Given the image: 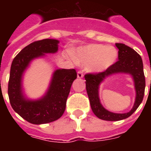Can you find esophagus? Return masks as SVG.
I'll use <instances>...</instances> for the list:
<instances>
[{
	"label": "esophagus",
	"instance_id": "34e87169",
	"mask_svg": "<svg viewBox=\"0 0 151 151\" xmlns=\"http://www.w3.org/2000/svg\"><path fill=\"white\" fill-rule=\"evenodd\" d=\"M84 77V74H83L82 71H78V78H82Z\"/></svg>",
	"mask_w": 151,
	"mask_h": 151
}]
</instances>
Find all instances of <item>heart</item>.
<instances>
[{"instance_id": "b5f03b06", "label": "heart", "mask_w": 151, "mask_h": 151, "mask_svg": "<svg viewBox=\"0 0 151 151\" xmlns=\"http://www.w3.org/2000/svg\"><path fill=\"white\" fill-rule=\"evenodd\" d=\"M73 59L79 65L88 66L91 72L101 73L115 63L117 59V51L114 46L92 44L75 51Z\"/></svg>"}]
</instances>
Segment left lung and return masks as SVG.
Masks as SVG:
<instances>
[{"label":"left lung","instance_id":"8db88e82","mask_svg":"<svg viewBox=\"0 0 151 151\" xmlns=\"http://www.w3.org/2000/svg\"><path fill=\"white\" fill-rule=\"evenodd\" d=\"M118 48V60L106 70L98 73H87L85 75L86 90L90 105L95 115L104 121H120L130 117L143 101L145 92V76L143 73V60L139 55L124 44L116 43ZM124 73L132 75L134 81L137 96L133 109L128 113L116 114L106 110L100 103L99 98V86L108 76L114 73Z\"/></svg>","mask_w":151,"mask_h":151}]
</instances>
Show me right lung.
Wrapping results in <instances>:
<instances>
[{"mask_svg": "<svg viewBox=\"0 0 151 151\" xmlns=\"http://www.w3.org/2000/svg\"><path fill=\"white\" fill-rule=\"evenodd\" d=\"M59 41L44 39L25 47L14 58L11 66L8 93L11 106L18 114L29 123L41 124L56 121L66 109V99L72 83L77 78L74 69H59L55 71L50 86L42 98L29 100L23 96L22 78L33 59L46 53L58 51Z\"/></svg>", "mask_w": 151, "mask_h": 151, "instance_id": "add662e5", "label": "right lung"}]
</instances>
